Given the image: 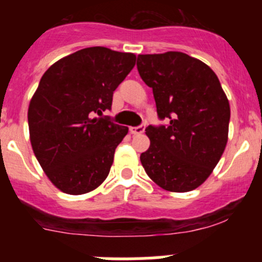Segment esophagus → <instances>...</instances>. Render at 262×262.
I'll list each match as a JSON object with an SVG mask.
<instances>
[{"label":"esophagus","mask_w":262,"mask_h":262,"mask_svg":"<svg viewBox=\"0 0 262 262\" xmlns=\"http://www.w3.org/2000/svg\"><path fill=\"white\" fill-rule=\"evenodd\" d=\"M144 128H146V125L130 126V128H129V130H130L132 134H142L144 132Z\"/></svg>","instance_id":"1"}]
</instances>
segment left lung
Segmentation results:
<instances>
[{"instance_id":"1","label":"left lung","mask_w":262,"mask_h":262,"mask_svg":"<svg viewBox=\"0 0 262 262\" xmlns=\"http://www.w3.org/2000/svg\"><path fill=\"white\" fill-rule=\"evenodd\" d=\"M139 76L152 87L157 114L167 125H148L150 146L141 155L147 175L167 191L203 184L228 141L229 102L212 68L181 52L139 54Z\"/></svg>"}]
</instances>
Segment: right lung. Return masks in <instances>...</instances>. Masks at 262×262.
I'll list each match as a JSON object with an SVG mask.
<instances>
[{
    "label": "right lung",
    "instance_id": "1",
    "mask_svg": "<svg viewBox=\"0 0 262 262\" xmlns=\"http://www.w3.org/2000/svg\"><path fill=\"white\" fill-rule=\"evenodd\" d=\"M134 64L133 53L91 47L59 59L41 77L28 110L30 142L60 191L86 194L109 175L128 126L102 113L112 109L113 94Z\"/></svg>",
    "mask_w": 262,
    "mask_h": 262
}]
</instances>
